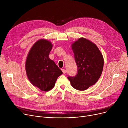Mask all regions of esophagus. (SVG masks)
<instances>
[{"mask_svg":"<svg viewBox=\"0 0 128 128\" xmlns=\"http://www.w3.org/2000/svg\"><path fill=\"white\" fill-rule=\"evenodd\" d=\"M62 70L63 74H65V73H66V70H64V69H62Z\"/></svg>","mask_w":128,"mask_h":128,"instance_id":"obj_1","label":"esophagus"}]
</instances>
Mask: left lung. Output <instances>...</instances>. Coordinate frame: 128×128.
I'll use <instances>...</instances> for the list:
<instances>
[{
  "label": "left lung",
  "instance_id": "obj_1",
  "mask_svg": "<svg viewBox=\"0 0 128 128\" xmlns=\"http://www.w3.org/2000/svg\"><path fill=\"white\" fill-rule=\"evenodd\" d=\"M72 48L77 66V74L68 78L74 88L85 90L94 84L101 75L103 57L98 46L84 38H79L72 44Z\"/></svg>",
  "mask_w": 128,
  "mask_h": 128
}]
</instances>
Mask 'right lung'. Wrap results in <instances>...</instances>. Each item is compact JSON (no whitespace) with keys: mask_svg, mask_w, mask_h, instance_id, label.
<instances>
[{"mask_svg":"<svg viewBox=\"0 0 128 128\" xmlns=\"http://www.w3.org/2000/svg\"><path fill=\"white\" fill-rule=\"evenodd\" d=\"M52 45L48 40L40 39L35 42L27 57L25 68L30 82L43 91L52 89L63 72L49 58Z\"/></svg>","mask_w":128,"mask_h":128,"instance_id":"obj_1","label":"right lung"}]
</instances>
